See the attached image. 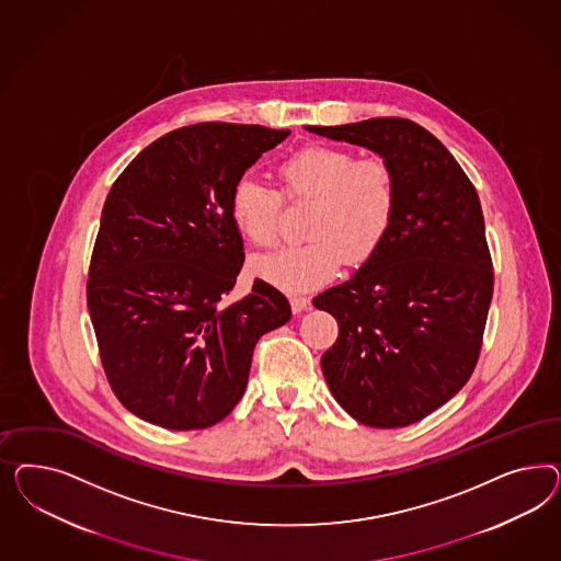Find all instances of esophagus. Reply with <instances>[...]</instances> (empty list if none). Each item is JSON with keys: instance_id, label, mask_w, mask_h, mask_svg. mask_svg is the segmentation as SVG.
<instances>
[{"instance_id": "esophagus-1", "label": "esophagus", "mask_w": 561, "mask_h": 561, "mask_svg": "<svg viewBox=\"0 0 561 561\" xmlns=\"http://www.w3.org/2000/svg\"><path fill=\"white\" fill-rule=\"evenodd\" d=\"M289 305H291V310H294V314H300V312H305L308 305H310V300L306 298V296H300V294H294V296H289Z\"/></svg>"}]
</instances>
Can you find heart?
Returning a JSON list of instances; mask_svg holds the SVG:
<instances>
[{
  "label": "heart",
  "instance_id": "b5f03b06",
  "mask_svg": "<svg viewBox=\"0 0 561 561\" xmlns=\"http://www.w3.org/2000/svg\"><path fill=\"white\" fill-rule=\"evenodd\" d=\"M289 202H314L300 247L255 263V273L282 289H308L329 282L341 265L370 261L391 232L399 185L385 158H357L337 146L310 144L277 164ZM284 199L255 176H240L230 191V216L249 244L270 251L279 240Z\"/></svg>",
  "mask_w": 561,
  "mask_h": 561
}]
</instances>
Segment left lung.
Listing matches in <instances>:
<instances>
[{
    "mask_svg": "<svg viewBox=\"0 0 561 561\" xmlns=\"http://www.w3.org/2000/svg\"><path fill=\"white\" fill-rule=\"evenodd\" d=\"M306 129L380 153L399 185L391 232L376 255L312 300L340 324L321 357L324 380L359 424H415L467 385L481 352L493 265L476 187L413 121Z\"/></svg>",
    "mask_w": 561,
    "mask_h": 561,
    "instance_id": "left-lung-1",
    "label": "left lung"
}]
</instances>
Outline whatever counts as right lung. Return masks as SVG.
<instances>
[{
    "label": "right lung",
    "instance_id": "1",
    "mask_svg": "<svg viewBox=\"0 0 561 561\" xmlns=\"http://www.w3.org/2000/svg\"><path fill=\"white\" fill-rule=\"evenodd\" d=\"M289 136L197 123L137 153L106 195L85 284L102 368L123 408L167 430H202L237 408L261 335L289 321L255 279L228 305L244 263L230 191Z\"/></svg>",
    "mask_w": 561,
    "mask_h": 561
}]
</instances>
